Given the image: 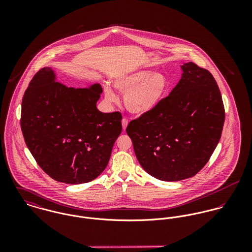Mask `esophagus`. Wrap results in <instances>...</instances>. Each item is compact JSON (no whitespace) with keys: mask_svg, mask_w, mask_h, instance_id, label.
<instances>
[{"mask_svg":"<svg viewBox=\"0 0 252 252\" xmlns=\"http://www.w3.org/2000/svg\"><path fill=\"white\" fill-rule=\"evenodd\" d=\"M122 128H123V131H125L126 130V127H127V125H128V119L126 118V117H124L123 119H122Z\"/></svg>","mask_w":252,"mask_h":252,"instance_id":"34e87169","label":"esophagus"}]
</instances>
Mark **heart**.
Returning a JSON list of instances; mask_svg holds the SVG:
<instances>
[{"mask_svg": "<svg viewBox=\"0 0 252 252\" xmlns=\"http://www.w3.org/2000/svg\"><path fill=\"white\" fill-rule=\"evenodd\" d=\"M113 85L124 94L126 108L134 113H144L155 108L170 89L166 75L148 71L120 75L114 80ZM105 94L108 102L117 101V96L110 86L105 87Z\"/></svg>", "mask_w": 252, "mask_h": 252, "instance_id": "obj_1", "label": "heart"}]
</instances>
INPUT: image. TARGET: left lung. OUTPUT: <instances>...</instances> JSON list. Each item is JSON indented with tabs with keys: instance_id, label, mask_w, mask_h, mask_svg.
Masks as SVG:
<instances>
[{
	"instance_id": "1",
	"label": "left lung",
	"mask_w": 252,
	"mask_h": 252,
	"mask_svg": "<svg viewBox=\"0 0 252 252\" xmlns=\"http://www.w3.org/2000/svg\"><path fill=\"white\" fill-rule=\"evenodd\" d=\"M169 96L130 121L126 132L144 171L178 181L199 173L218 144L225 109L215 77L189 62Z\"/></svg>"
}]
</instances>
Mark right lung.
<instances>
[{
  "label": "right lung",
  "mask_w": 252,
  "mask_h": 252,
  "mask_svg": "<svg viewBox=\"0 0 252 252\" xmlns=\"http://www.w3.org/2000/svg\"><path fill=\"white\" fill-rule=\"evenodd\" d=\"M54 77L50 68H43L30 81L22 99V134L37 165L51 179L87 183L108 166L122 131V115L97 109L100 84L67 87Z\"/></svg>",
  "instance_id": "1"
}]
</instances>
